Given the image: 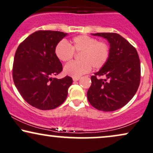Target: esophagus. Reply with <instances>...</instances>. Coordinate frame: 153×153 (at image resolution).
I'll return each mask as SVG.
<instances>
[{"label":"esophagus","instance_id":"esophagus-1","mask_svg":"<svg viewBox=\"0 0 153 153\" xmlns=\"http://www.w3.org/2000/svg\"><path fill=\"white\" fill-rule=\"evenodd\" d=\"M73 80H74V81H77V80H80V77H73Z\"/></svg>","mask_w":153,"mask_h":153}]
</instances>
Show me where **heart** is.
Listing matches in <instances>:
<instances>
[{
  "mask_svg": "<svg viewBox=\"0 0 153 153\" xmlns=\"http://www.w3.org/2000/svg\"><path fill=\"white\" fill-rule=\"evenodd\" d=\"M75 53H80L79 61H73L64 68V72L73 77H80L91 70L99 69L105 65L109 59L110 48L103 41H97L93 37L78 36L72 38L70 43L62 40L55 48V54L62 62H68Z\"/></svg>",
  "mask_w": 153,
  "mask_h": 153,
  "instance_id": "heart-1",
  "label": "heart"
}]
</instances>
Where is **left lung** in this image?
<instances>
[{"mask_svg":"<svg viewBox=\"0 0 153 153\" xmlns=\"http://www.w3.org/2000/svg\"><path fill=\"white\" fill-rule=\"evenodd\" d=\"M106 38L110 46L108 62L91 76L87 96L95 108L114 111L126 105L133 97L140 82V62L135 48L115 33L93 34ZM103 75L105 79H98Z\"/></svg>","mask_w":153,"mask_h":153,"instance_id":"1","label":"left lung"}]
</instances>
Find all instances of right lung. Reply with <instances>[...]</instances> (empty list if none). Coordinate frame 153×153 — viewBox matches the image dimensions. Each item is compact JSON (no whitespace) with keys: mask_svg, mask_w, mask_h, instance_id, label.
Segmentation results:
<instances>
[{"mask_svg":"<svg viewBox=\"0 0 153 153\" xmlns=\"http://www.w3.org/2000/svg\"><path fill=\"white\" fill-rule=\"evenodd\" d=\"M67 33L38 30L18 45L14 57L13 78L23 98L38 109L47 110L63 103L73 83L71 77L58 79L55 75L62 65L55 48Z\"/></svg>","mask_w":153,"mask_h":153,"instance_id":"obj_1","label":"right lung"}]
</instances>
